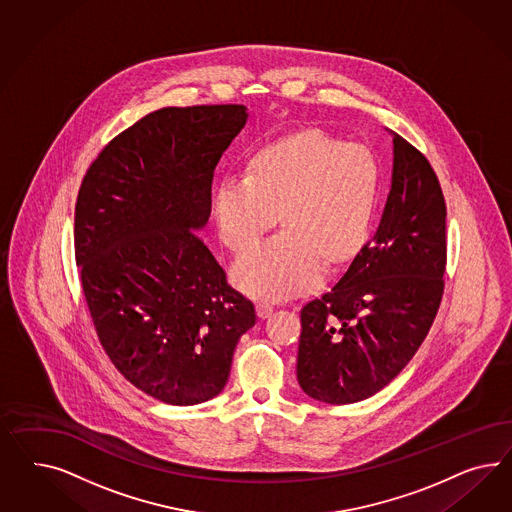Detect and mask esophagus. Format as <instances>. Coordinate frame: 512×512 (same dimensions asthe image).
I'll use <instances>...</instances> for the list:
<instances>
[{"instance_id":"34e87169","label":"esophagus","mask_w":512,"mask_h":512,"mask_svg":"<svg viewBox=\"0 0 512 512\" xmlns=\"http://www.w3.org/2000/svg\"><path fill=\"white\" fill-rule=\"evenodd\" d=\"M272 311H274V306L270 304V302H257V313H259V317L261 319H266V317H270L272 315Z\"/></svg>"}]
</instances>
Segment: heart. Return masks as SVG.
<instances>
[{"label": "heart", "instance_id": "heart-1", "mask_svg": "<svg viewBox=\"0 0 512 512\" xmlns=\"http://www.w3.org/2000/svg\"><path fill=\"white\" fill-rule=\"evenodd\" d=\"M379 167L360 144L302 131L263 148L251 176L225 178L214 195L221 240L251 246L281 223L285 231L242 253L234 283L249 295L281 298L317 281L323 259L343 263L362 248L377 204Z\"/></svg>", "mask_w": 512, "mask_h": 512}]
</instances>
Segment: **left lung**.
Here are the masks:
<instances>
[{
	"instance_id": "left-lung-1",
	"label": "left lung",
	"mask_w": 512,
	"mask_h": 512,
	"mask_svg": "<svg viewBox=\"0 0 512 512\" xmlns=\"http://www.w3.org/2000/svg\"><path fill=\"white\" fill-rule=\"evenodd\" d=\"M392 135L381 221L340 281L302 311L296 377L319 402L366 400L415 357L434 323L447 264L443 191L428 159Z\"/></svg>"
}]
</instances>
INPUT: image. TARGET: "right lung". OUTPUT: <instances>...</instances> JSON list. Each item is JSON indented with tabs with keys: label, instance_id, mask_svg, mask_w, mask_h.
Masks as SVG:
<instances>
[{
	"label": "right lung",
	"instance_id": "right-lung-1",
	"mask_svg": "<svg viewBox=\"0 0 512 512\" xmlns=\"http://www.w3.org/2000/svg\"><path fill=\"white\" fill-rule=\"evenodd\" d=\"M244 105L167 107L110 140L75 208V257L99 341L129 383L195 405L227 385L255 308L227 283L199 231Z\"/></svg>",
	"mask_w": 512,
	"mask_h": 512
}]
</instances>
